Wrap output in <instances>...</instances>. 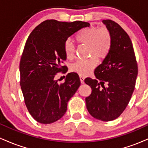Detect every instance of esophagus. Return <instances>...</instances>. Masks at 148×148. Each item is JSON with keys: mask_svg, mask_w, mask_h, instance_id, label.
Returning <instances> with one entry per match:
<instances>
[{"mask_svg": "<svg viewBox=\"0 0 148 148\" xmlns=\"http://www.w3.org/2000/svg\"><path fill=\"white\" fill-rule=\"evenodd\" d=\"M84 80H85L84 76H80V81H81V83H82V84H83V83H84Z\"/></svg>", "mask_w": 148, "mask_h": 148, "instance_id": "esophagus-1", "label": "esophagus"}]
</instances>
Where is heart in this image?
Wrapping results in <instances>:
<instances>
[{
    "mask_svg": "<svg viewBox=\"0 0 148 148\" xmlns=\"http://www.w3.org/2000/svg\"><path fill=\"white\" fill-rule=\"evenodd\" d=\"M76 40L80 44L88 46L89 55L92 56L88 60H78L72 63L70 69L72 72L85 76L91 72L97 64V59H103L109 53L112 46V35L107 28L101 29L97 27L84 28L78 33ZM64 53L67 59L74 56V47L72 42L67 40L63 45Z\"/></svg>",
    "mask_w": 148,
    "mask_h": 148,
    "instance_id": "b5f03b06",
    "label": "heart"
}]
</instances>
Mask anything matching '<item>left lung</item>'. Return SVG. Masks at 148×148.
I'll return each mask as SVG.
<instances>
[{
    "mask_svg": "<svg viewBox=\"0 0 148 148\" xmlns=\"http://www.w3.org/2000/svg\"><path fill=\"white\" fill-rule=\"evenodd\" d=\"M103 23L111 33L112 46L102 63L94 70L97 79H85L92 88L85 101L87 109L94 118L110 121L121 114L130 101L138 66L132 42L125 30L113 21L103 20ZM105 82L108 85L106 88Z\"/></svg>",
    "mask_w": 148,
    "mask_h": 148,
    "instance_id": "8db88e82",
    "label": "left lung"
}]
</instances>
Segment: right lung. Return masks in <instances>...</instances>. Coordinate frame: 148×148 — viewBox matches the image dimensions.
I'll list each match as a JSON object with an SVG mask.
<instances>
[{"mask_svg":"<svg viewBox=\"0 0 148 148\" xmlns=\"http://www.w3.org/2000/svg\"><path fill=\"white\" fill-rule=\"evenodd\" d=\"M89 23L47 20L30 34L20 62L21 87L25 103L32 116L42 124L54 123L63 116L67 102L81 85L76 73H69L58 84L56 73L65 69L63 45L69 36Z\"/></svg>","mask_w":148,"mask_h":148,"instance_id":"right-lung-1","label":"right lung"}]
</instances>
